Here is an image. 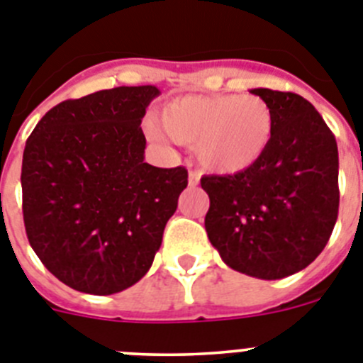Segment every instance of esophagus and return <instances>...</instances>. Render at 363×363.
I'll return each instance as SVG.
<instances>
[{"mask_svg":"<svg viewBox=\"0 0 363 363\" xmlns=\"http://www.w3.org/2000/svg\"><path fill=\"white\" fill-rule=\"evenodd\" d=\"M199 179H201V174H199L197 169H191L188 174V184L194 188V186L199 184Z\"/></svg>","mask_w":363,"mask_h":363,"instance_id":"34e87169","label":"esophagus"}]
</instances>
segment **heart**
<instances>
[{
    "label": "heart",
    "mask_w": 363,
    "mask_h": 363,
    "mask_svg": "<svg viewBox=\"0 0 363 363\" xmlns=\"http://www.w3.org/2000/svg\"><path fill=\"white\" fill-rule=\"evenodd\" d=\"M161 126L174 141L195 143L204 168L238 174L257 164L269 148L275 117L269 104L253 94L184 96L162 106Z\"/></svg>",
    "instance_id": "heart-1"
}]
</instances>
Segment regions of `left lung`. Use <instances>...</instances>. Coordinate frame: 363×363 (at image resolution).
<instances>
[{"label":"left lung","instance_id":"8db88e82","mask_svg":"<svg viewBox=\"0 0 363 363\" xmlns=\"http://www.w3.org/2000/svg\"><path fill=\"white\" fill-rule=\"evenodd\" d=\"M273 110L269 148L233 175H204L208 238L231 269L279 280L322 253L340 204L336 139L308 99L255 88Z\"/></svg>","mask_w":363,"mask_h":363}]
</instances>
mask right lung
Masks as SVG:
<instances>
[{
	"label": "right lung",
	"mask_w": 363,
	"mask_h": 363,
	"mask_svg": "<svg viewBox=\"0 0 363 363\" xmlns=\"http://www.w3.org/2000/svg\"><path fill=\"white\" fill-rule=\"evenodd\" d=\"M159 88L117 86L48 110L23 152V220L55 279L113 295L146 275L188 172L145 162L141 130Z\"/></svg>",
	"instance_id": "obj_1"
}]
</instances>
